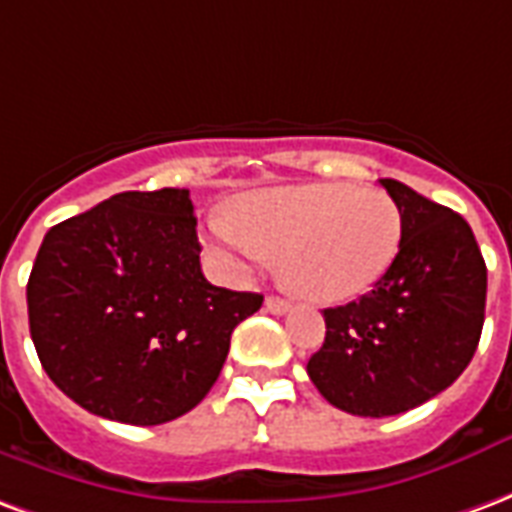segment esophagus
Returning <instances> with one entry per match:
<instances>
[{
  "instance_id": "1",
  "label": "esophagus",
  "mask_w": 512,
  "mask_h": 512,
  "mask_svg": "<svg viewBox=\"0 0 512 512\" xmlns=\"http://www.w3.org/2000/svg\"><path fill=\"white\" fill-rule=\"evenodd\" d=\"M264 305H267V311L278 313V316H281V313L292 311V302L283 300V297H267V300H264Z\"/></svg>"
}]
</instances>
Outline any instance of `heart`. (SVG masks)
<instances>
[{
    "label": "heart",
    "mask_w": 512,
    "mask_h": 512,
    "mask_svg": "<svg viewBox=\"0 0 512 512\" xmlns=\"http://www.w3.org/2000/svg\"><path fill=\"white\" fill-rule=\"evenodd\" d=\"M204 240L234 278L281 259L289 289L333 305L382 281L401 251L404 215L384 190L343 182L286 185L242 196L234 215H210Z\"/></svg>",
    "instance_id": "heart-1"
}]
</instances>
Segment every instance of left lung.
I'll return each instance as SVG.
<instances>
[{
	"label": "left lung",
	"instance_id": "1",
	"mask_svg": "<svg viewBox=\"0 0 512 512\" xmlns=\"http://www.w3.org/2000/svg\"><path fill=\"white\" fill-rule=\"evenodd\" d=\"M404 215L393 267L360 300L324 311L327 335L308 376L333 406L390 417L431 401L464 374L486 319V261L469 223L398 179Z\"/></svg>",
	"mask_w": 512,
	"mask_h": 512
}]
</instances>
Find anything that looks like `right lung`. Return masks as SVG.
<instances>
[{"label":"right lung","mask_w":512,"mask_h":512,"mask_svg":"<svg viewBox=\"0 0 512 512\" xmlns=\"http://www.w3.org/2000/svg\"><path fill=\"white\" fill-rule=\"evenodd\" d=\"M190 190H125L48 229L26 283L29 333L59 390L128 425L177 420L226 363L261 294L212 286Z\"/></svg>","instance_id":"1"}]
</instances>
